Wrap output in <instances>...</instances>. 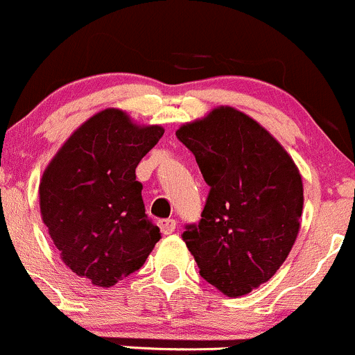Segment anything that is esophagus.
Returning <instances> with one entry per match:
<instances>
[{
	"label": "esophagus",
	"mask_w": 355,
	"mask_h": 355,
	"mask_svg": "<svg viewBox=\"0 0 355 355\" xmlns=\"http://www.w3.org/2000/svg\"><path fill=\"white\" fill-rule=\"evenodd\" d=\"M159 227L164 236H169L176 231V220L174 218H162V220H159Z\"/></svg>",
	"instance_id": "1"
}]
</instances>
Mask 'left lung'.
I'll return each mask as SVG.
<instances>
[{"label": "left lung", "instance_id": "1", "mask_svg": "<svg viewBox=\"0 0 355 355\" xmlns=\"http://www.w3.org/2000/svg\"><path fill=\"white\" fill-rule=\"evenodd\" d=\"M179 141L195 155L210 186L186 246L200 275L229 297L268 282L301 227L302 179L286 148L253 118L220 105L182 124Z\"/></svg>", "mask_w": 355, "mask_h": 355}]
</instances>
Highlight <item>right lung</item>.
Masks as SVG:
<instances>
[{"label": "right lung", "instance_id": "right-lung-1", "mask_svg": "<svg viewBox=\"0 0 355 355\" xmlns=\"http://www.w3.org/2000/svg\"><path fill=\"white\" fill-rule=\"evenodd\" d=\"M121 109H104L64 141L39 184L41 215L64 265L97 287L137 272L160 239L135 169L162 138Z\"/></svg>", "mask_w": 355, "mask_h": 355}]
</instances>
